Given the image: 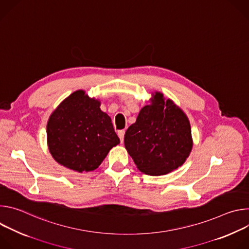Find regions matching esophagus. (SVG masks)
<instances>
[{"mask_svg": "<svg viewBox=\"0 0 249 249\" xmlns=\"http://www.w3.org/2000/svg\"><path fill=\"white\" fill-rule=\"evenodd\" d=\"M124 135H125V130L118 131V137H119V139L121 141V143H123V142H124Z\"/></svg>", "mask_w": 249, "mask_h": 249, "instance_id": "1", "label": "esophagus"}]
</instances>
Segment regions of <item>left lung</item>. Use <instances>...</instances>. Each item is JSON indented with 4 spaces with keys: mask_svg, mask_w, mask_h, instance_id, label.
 I'll return each mask as SVG.
<instances>
[{
    "mask_svg": "<svg viewBox=\"0 0 249 249\" xmlns=\"http://www.w3.org/2000/svg\"><path fill=\"white\" fill-rule=\"evenodd\" d=\"M126 131L125 148L137 168L149 175H163L181 166L193 148L187 115L160 91L152 97Z\"/></svg>",
    "mask_w": 249,
    "mask_h": 249,
    "instance_id": "1",
    "label": "left lung"
}]
</instances>
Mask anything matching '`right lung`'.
Here are the masks:
<instances>
[{"label":"right lung","instance_id":"add662e5","mask_svg":"<svg viewBox=\"0 0 249 249\" xmlns=\"http://www.w3.org/2000/svg\"><path fill=\"white\" fill-rule=\"evenodd\" d=\"M100 100L79 89L66 97L47 122V145L53 159L77 172L96 169L120 143Z\"/></svg>","mask_w":249,"mask_h":249}]
</instances>
